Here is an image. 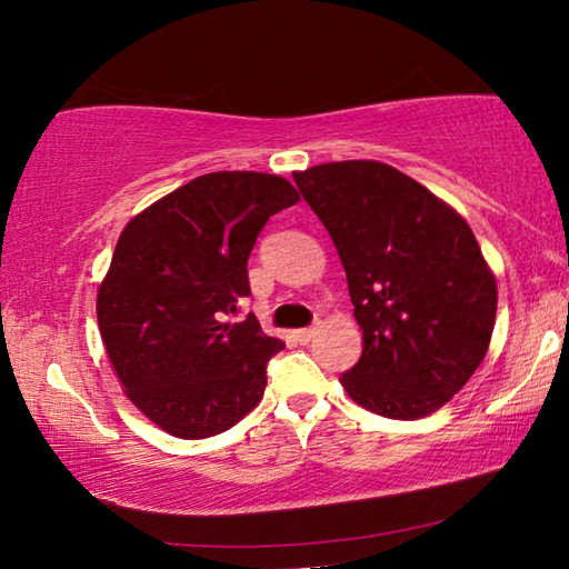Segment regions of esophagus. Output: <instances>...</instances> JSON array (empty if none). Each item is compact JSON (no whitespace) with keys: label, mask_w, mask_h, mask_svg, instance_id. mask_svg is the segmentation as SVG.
I'll use <instances>...</instances> for the list:
<instances>
[{"label":"esophagus","mask_w":569,"mask_h":569,"mask_svg":"<svg viewBox=\"0 0 569 569\" xmlns=\"http://www.w3.org/2000/svg\"><path fill=\"white\" fill-rule=\"evenodd\" d=\"M316 336V329H298V331H293V339L298 341V343H308Z\"/></svg>","instance_id":"1"}]
</instances>
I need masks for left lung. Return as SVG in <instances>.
<instances>
[{
    "label": "left lung",
    "mask_w": 569,
    "mask_h": 569,
    "mask_svg": "<svg viewBox=\"0 0 569 569\" xmlns=\"http://www.w3.org/2000/svg\"><path fill=\"white\" fill-rule=\"evenodd\" d=\"M293 180L339 250L361 326L341 387L379 417H429L479 369L495 331L497 278L469 223L387 162H323Z\"/></svg>",
    "instance_id": "obj_1"
}]
</instances>
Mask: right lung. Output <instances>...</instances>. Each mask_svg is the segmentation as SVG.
Segmentation results:
<instances>
[{
	"mask_svg": "<svg viewBox=\"0 0 569 569\" xmlns=\"http://www.w3.org/2000/svg\"><path fill=\"white\" fill-rule=\"evenodd\" d=\"M281 176L208 172L122 228L98 288V326L124 397L178 439L216 437L258 407L283 349L250 313L248 256L266 220L298 203Z\"/></svg>",
	"mask_w": 569,
	"mask_h": 569,
	"instance_id": "right-lung-1",
	"label": "right lung"
}]
</instances>
